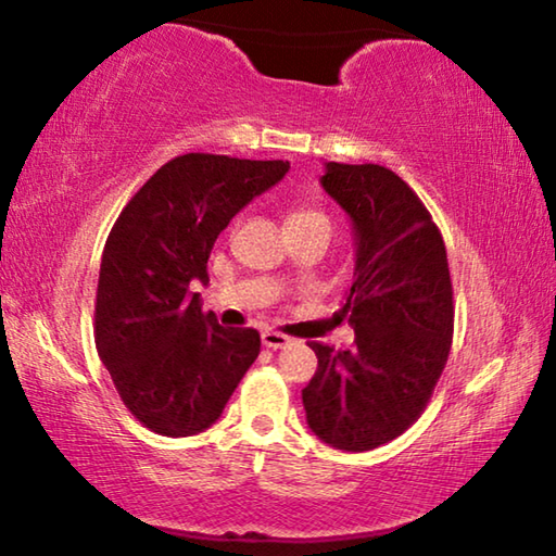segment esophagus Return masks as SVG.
Returning a JSON list of instances; mask_svg holds the SVG:
<instances>
[{
	"label": "esophagus",
	"mask_w": 556,
	"mask_h": 556,
	"mask_svg": "<svg viewBox=\"0 0 556 556\" xmlns=\"http://www.w3.org/2000/svg\"><path fill=\"white\" fill-rule=\"evenodd\" d=\"M291 343V338L279 333V331H262V345L271 348V351H279V348H287Z\"/></svg>",
	"instance_id": "obj_1"
}]
</instances>
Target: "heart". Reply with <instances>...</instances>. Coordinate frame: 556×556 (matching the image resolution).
<instances>
[{
	"label": "heart",
	"mask_w": 556,
	"mask_h": 556,
	"mask_svg": "<svg viewBox=\"0 0 556 556\" xmlns=\"http://www.w3.org/2000/svg\"><path fill=\"white\" fill-rule=\"evenodd\" d=\"M314 223L328 225V218L316 208H294L287 218V225H314Z\"/></svg>",
	"instance_id": "heart-1"
}]
</instances>
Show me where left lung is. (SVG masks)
I'll return each mask as SVG.
<instances>
[{
  "mask_svg": "<svg viewBox=\"0 0 556 556\" xmlns=\"http://www.w3.org/2000/svg\"><path fill=\"white\" fill-rule=\"evenodd\" d=\"M321 186L353 223V285L336 318H348L355 345L308 343L318 368L301 400L328 446L370 451L419 419L444 372L454 336L446 248L425 203L390 168L328 162Z\"/></svg>",
  "mask_w": 556,
  "mask_h": 556,
  "instance_id": "1",
  "label": "left lung"
}]
</instances>
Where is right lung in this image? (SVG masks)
<instances>
[{
    "instance_id": "add662e5",
    "label": "right lung",
    "mask_w": 556,
    "mask_h": 556,
    "mask_svg": "<svg viewBox=\"0 0 556 556\" xmlns=\"http://www.w3.org/2000/svg\"><path fill=\"white\" fill-rule=\"evenodd\" d=\"M289 162L184 154L139 188L100 262L96 345L127 409L162 437L215 425L260 355L255 328H225L201 312L218 235Z\"/></svg>"
}]
</instances>
